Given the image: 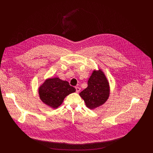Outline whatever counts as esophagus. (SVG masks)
Segmentation results:
<instances>
[{
	"mask_svg": "<svg viewBox=\"0 0 153 153\" xmlns=\"http://www.w3.org/2000/svg\"><path fill=\"white\" fill-rule=\"evenodd\" d=\"M75 88H76V93H79L80 91V88H79V87H78V86H76Z\"/></svg>",
	"mask_w": 153,
	"mask_h": 153,
	"instance_id": "obj_1",
	"label": "esophagus"
}]
</instances>
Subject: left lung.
<instances>
[{
	"label": "left lung",
	"instance_id": "left-lung-1",
	"mask_svg": "<svg viewBox=\"0 0 153 153\" xmlns=\"http://www.w3.org/2000/svg\"><path fill=\"white\" fill-rule=\"evenodd\" d=\"M109 84L103 73L94 71L88 81V86L79 94L86 106L94 109L103 104L109 97Z\"/></svg>",
	"mask_w": 153,
	"mask_h": 153
}]
</instances>
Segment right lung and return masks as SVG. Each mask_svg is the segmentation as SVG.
I'll return each instance as SVG.
<instances>
[{"mask_svg":"<svg viewBox=\"0 0 153 153\" xmlns=\"http://www.w3.org/2000/svg\"><path fill=\"white\" fill-rule=\"evenodd\" d=\"M75 91L76 89L67 81L58 77L46 80L39 90L41 100L53 108L60 106L65 97Z\"/></svg>","mask_w":153,"mask_h":153,"instance_id":"1","label":"right lung"}]
</instances>
